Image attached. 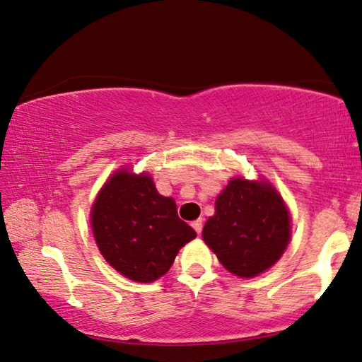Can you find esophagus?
<instances>
[{
    "label": "esophagus",
    "mask_w": 362,
    "mask_h": 362,
    "mask_svg": "<svg viewBox=\"0 0 362 362\" xmlns=\"http://www.w3.org/2000/svg\"><path fill=\"white\" fill-rule=\"evenodd\" d=\"M192 226L194 228V231L198 233V235H201V231H203V218L194 220V222L192 223Z\"/></svg>",
    "instance_id": "1"
}]
</instances>
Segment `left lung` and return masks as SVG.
<instances>
[{"mask_svg": "<svg viewBox=\"0 0 362 362\" xmlns=\"http://www.w3.org/2000/svg\"><path fill=\"white\" fill-rule=\"evenodd\" d=\"M203 238L230 273L252 278L283 255L291 240L289 212L268 183L233 179L217 198Z\"/></svg>", "mask_w": 362, "mask_h": 362, "instance_id": "left-lung-1", "label": "left lung"}]
</instances>
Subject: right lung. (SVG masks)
<instances>
[{"instance_id":"add662e5","label":"right lung","mask_w":362,"mask_h":362,"mask_svg":"<svg viewBox=\"0 0 362 362\" xmlns=\"http://www.w3.org/2000/svg\"><path fill=\"white\" fill-rule=\"evenodd\" d=\"M90 220L103 259L139 283L166 274L180 247L196 236L177 216L175 201L159 194L150 175L126 170L108 179Z\"/></svg>"}]
</instances>
